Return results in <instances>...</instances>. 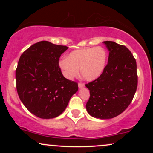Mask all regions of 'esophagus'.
Wrapping results in <instances>:
<instances>
[{
  "label": "esophagus",
  "instance_id": "obj_1",
  "mask_svg": "<svg viewBox=\"0 0 153 153\" xmlns=\"http://www.w3.org/2000/svg\"><path fill=\"white\" fill-rule=\"evenodd\" d=\"M85 86V85H84L83 82H79L78 83V87L80 88H83Z\"/></svg>",
  "mask_w": 153,
  "mask_h": 153
}]
</instances>
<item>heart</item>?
I'll return each mask as SVG.
<instances>
[{
    "mask_svg": "<svg viewBox=\"0 0 153 153\" xmlns=\"http://www.w3.org/2000/svg\"><path fill=\"white\" fill-rule=\"evenodd\" d=\"M108 53L103 47H91L71 52L67 58L59 63L63 75L73 79L80 69L82 78L89 81L96 80L106 68Z\"/></svg>",
    "mask_w": 153,
    "mask_h": 153,
    "instance_id": "b5f03b06",
    "label": "heart"
}]
</instances>
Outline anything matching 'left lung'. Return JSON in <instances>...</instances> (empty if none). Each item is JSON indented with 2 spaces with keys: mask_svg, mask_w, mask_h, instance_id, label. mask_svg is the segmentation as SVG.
<instances>
[{
  "mask_svg": "<svg viewBox=\"0 0 153 153\" xmlns=\"http://www.w3.org/2000/svg\"><path fill=\"white\" fill-rule=\"evenodd\" d=\"M103 43L109 51L103 73L85 84L90 91L86 109L92 117L111 119L129 106L137 91L138 76L136 59L127 47L111 41Z\"/></svg>",
  "mask_w": 153,
  "mask_h": 153,
  "instance_id": "8db88e82",
  "label": "left lung"
}]
</instances>
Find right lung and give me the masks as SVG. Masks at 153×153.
Returning <instances> with one entry per match:
<instances>
[{
  "instance_id": "add662e5",
  "label": "right lung",
  "mask_w": 153,
  "mask_h": 153,
  "mask_svg": "<svg viewBox=\"0 0 153 153\" xmlns=\"http://www.w3.org/2000/svg\"><path fill=\"white\" fill-rule=\"evenodd\" d=\"M68 47L41 41L23 52L16 70L19 99L31 114L42 119L64 111L78 82L63 76L59 59Z\"/></svg>"
}]
</instances>
